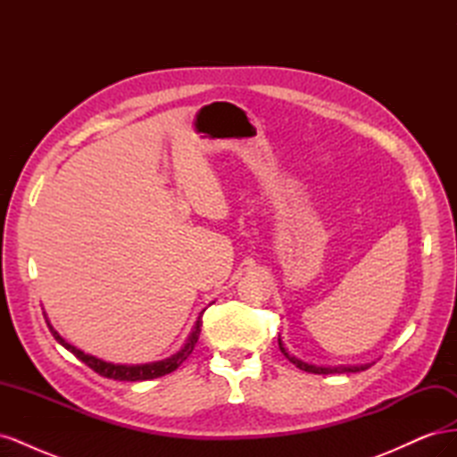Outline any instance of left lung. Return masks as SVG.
Returning a JSON list of instances; mask_svg holds the SVG:
<instances>
[{"mask_svg":"<svg viewBox=\"0 0 457 457\" xmlns=\"http://www.w3.org/2000/svg\"><path fill=\"white\" fill-rule=\"evenodd\" d=\"M278 345H280V351L284 353V356L287 358L289 362L295 364L299 370H303V371H309V373H349V371H364L366 368H370L368 364H364V366H349V368H345V366H341V368H322V366H312V364H307V362H301L299 358H295V356H292V354H287V351H286V347L282 345V339H280V337H278Z\"/></svg>","mask_w":457,"mask_h":457,"instance_id":"left-lung-1","label":"left lung"}]
</instances>
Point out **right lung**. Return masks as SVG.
Instances as JSON below:
<instances>
[{
	"mask_svg": "<svg viewBox=\"0 0 457 457\" xmlns=\"http://www.w3.org/2000/svg\"><path fill=\"white\" fill-rule=\"evenodd\" d=\"M47 322V318H46ZM49 326V331L53 334V337L57 339L64 349L71 351L76 358H79L81 362L87 364L93 371L99 373V376L103 378H108V379H118V381H146V379H154V378H162L165 376V373H171L175 371L179 366H181L187 358L190 356V353L195 351V345L198 343V337H200V328H202V318H198V322L195 326V331H192L188 341L185 347L179 351L177 354H173L171 358H165V361H160V362H152V364H141V366H120V364H110V362H104L101 361V358H95L91 354H86L84 351H79L76 347H72L71 343H66L57 331H54V328L47 322Z\"/></svg>",
	"mask_w": 457,
	"mask_h": 457,
	"instance_id": "1",
	"label": "right lung"
}]
</instances>
